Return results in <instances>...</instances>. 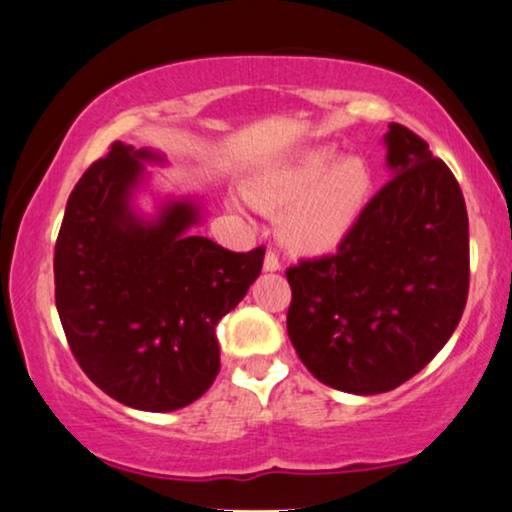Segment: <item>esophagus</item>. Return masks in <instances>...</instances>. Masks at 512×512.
Instances as JSON below:
<instances>
[{
	"mask_svg": "<svg viewBox=\"0 0 512 512\" xmlns=\"http://www.w3.org/2000/svg\"><path fill=\"white\" fill-rule=\"evenodd\" d=\"M279 269H281L279 255H276L274 250H269L267 255H264V272H279Z\"/></svg>",
	"mask_w": 512,
	"mask_h": 512,
	"instance_id": "34e87169",
	"label": "esophagus"
}]
</instances>
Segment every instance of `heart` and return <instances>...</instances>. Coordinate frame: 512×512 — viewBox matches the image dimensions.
<instances>
[{
    "mask_svg": "<svg viewBox=\"0 0 512 512\" xmlns=\"http://www.w3.org/2000/svg\"><path fill=\"white\" fill-rule=\"evenodd\" d=\"M255 207L281 214V238L307 255L338 248L355 229L372 195V169L362 157H338L334 147H310L264 166L248 181ZM233 209L243 202L231 200Z\"/></svg>",
    "mask_w": 512,
    "mask_h": 512,
    "instance_id": "1",
    "label": "heart"
}]
</instances>
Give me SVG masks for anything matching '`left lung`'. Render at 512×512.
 <instances>
[{
    "label": "left lung",
    "instance_id": "obj_1",
    "mask_svg": "<svg viewBox=\"0 0 512 512\" xmlns=\"http://www.w3.org/2000/svg\"><path fill=\"white\" fill-rule=\"evenodd\" d=\"M391 181L334 255L286 272L288 336L331 389L374 396L434 360L463 317L470 229L458 181L410 128L384 135Z\"/></svg>",
    "mask_w": 512,
    "mask_h": 512
}]
</instances>
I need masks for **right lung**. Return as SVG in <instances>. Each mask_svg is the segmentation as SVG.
I'll return each mask as SVG.
<instances>
[{
  "label": "right lung",
  "instance_id": "1",
  "mask_svg": "<svg viewBox=\"0 0 512 512\" xmlns=\"http://www.w3.org/2000/svg\"><path fill=\"white\" fill-rule=\"evenodd\" d=\"M155 150L114 143L76 183L54 248L57 310L83 372L135 410L186 408L219 372V319L262 272L264 248L231 252L193 226L202 205L166 197L145 217L133 197Z\"/></svg>",
  "mask_w": 512,
  "mask_h": 512
}]
</instances>
